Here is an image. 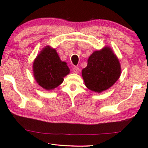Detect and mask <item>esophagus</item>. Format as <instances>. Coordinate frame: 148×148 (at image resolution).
<instances>
[{"instance_id": "1", "label": "esophagus", "mask_w": 148, "mask_h": 148, "mask_svg": "<svg viewBox=\"0 0 148 148\" xmlns=\"http://www.w3.org/2000/svg\"><path fill=\"white\" fill-rule=\"evenodd\" d=\"M72 72H74V73H76L77 74L79 72V69L78 67H74L73 69H72Z\"/></svg>"}]
</instances>
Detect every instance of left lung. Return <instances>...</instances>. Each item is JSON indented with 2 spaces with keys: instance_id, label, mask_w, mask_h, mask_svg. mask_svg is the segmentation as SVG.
<instances>
[{
  "instance_id": "obj_1",
  "label": "left lung",
  "mask_w": 148,
  "mask_h": 148,
  "mask_svg": "<svg viewBox=\"0 0 148 148\" xmlns=\"http://www.w3.org/2000/svg\"><path fill=\"white\" fill-rule=\"evenodd\" d=\"M121 64L110 47L95 51L82 71L86 86L92 91L101 93L112 87L121 76Z\"/></svg>"
}]
</instances>
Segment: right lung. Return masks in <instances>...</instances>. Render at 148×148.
Masks as SVG:
<instances>
[{
    "instance_id": "right-lung-1",
    "label": "right lung",
    "mask_w": 148,
    "mask_h": 148,
    "mask_svg": "<svg viewBox=\"0 0 148 148\" xmlns=\"http://www.w3.org/2000/svg\"><path fill=\"white\" fill-rule=\"evenodd\" d=\"M32 71L36 82L47 91L58 87L70 73L66 62L62 61L56 49L49 46L44 47L35 58Z\"/></svg>"
}]
</instances>
